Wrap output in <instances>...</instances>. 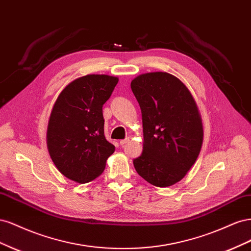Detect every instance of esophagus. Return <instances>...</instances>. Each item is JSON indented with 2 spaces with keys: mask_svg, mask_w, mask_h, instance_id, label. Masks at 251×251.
I'll list each match as a JSON object with an SVG mask.
<instances>
[{
  "mask_svg": "<svg viewBox=\"0 0 251 251\" xmlns=\"http://www.w3.org/2000/svg\"><path fill=\"white\" fill-rule=\"evenodd\" d=\"M128 140H130V139H128V138H126V139L120 140V146H125L126 143H127V142H128Z\"/></svg>",
  "mask_w": 251,
  "mask_h": 251,
  "instance_id": "1",
  "label": "esophagus"
}]
</instances>
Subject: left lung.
<instances>
[{
    "instance_id": "1",
    "label": "left lung",
    "mask_w": 251,
    "mask_h": 251,
    "mask_svg": "<svg viewBox=\"0 0 251 251\" xmlns=\"http://www.w3.org/2000/svg\"><path fill=\"white\" fill-rule=\"evenodd\" d=\"M142 114L143 151L133 160L149 183L166 187L183 178L198 158L202 121L191 92L166 72L139 75L131 82Z\"/></svg>"
}]
</instances>
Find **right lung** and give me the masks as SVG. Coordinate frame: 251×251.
<instances>
[{
    "label": "right lung",
    "instance_id": "1",
    "mask_svg": "<svg viewBox=\"0 0 251 251\" xmlns=\"http://www.w3.org/2000/svg\"><path fill=\"white\" fill-rule=\"evenodd\" d=\"M118 78L91 74L69 83L51 112L47 144L52 161L64 176L87 183L102 173L115 147L104 137L102 107Z\"/></svg>",
    "mask_w": 251,
    "mask_h": 251
}]
</instances>
